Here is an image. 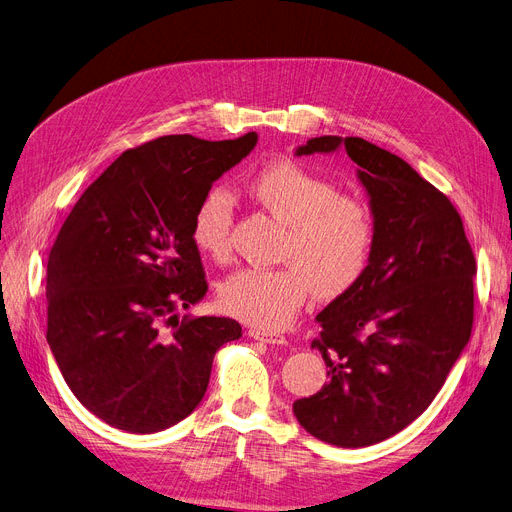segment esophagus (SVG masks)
<instances>
[{
	"label": "esophagus",
	"instance_id": "esophagus-1",
	"mask_svg": "<svg viewBox=\"0 0 512 512\" xmlns=\"http://www.w3.org/2000/svg\"><path fill=\"white\" fill-rule=\"evenodd\" d=\"M249 336L255 338V340H261V342H267V344H278V346H284L288 344L286 342V336L278 334V332H265V330H249Z\"/></svg>",
	"mask_w": 512,
	"mask_h": 512
}]
</instances>
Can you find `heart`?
Masks as SVG:
<instances>
[{
  "label": "heart",
  "mask_w": 512,
  "mask_h": 512,
  "mask_svg": "<svg viewBox=\"0 0 512 512\" xmlns=\"http://www.w3.org/2000/svg\"><path fill=\"white\" fill-rule=\"evenodd\" d=\"M245 193L286 226L274 270L247 267L224 280L220 303L236 319L263 330H278L294 319L313 290L336 299L351 290L367 270L373 249V220L355 197L336 191L321 176L276 159L245 180ZM232 207L211 188L195 207L193 245L205 257L224 261L230 253Z\"/></svg>",
  "instance_id": "obj_1"
}]
</instances>
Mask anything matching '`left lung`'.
Instances as JSON below:
<instances>
[{"mask_svg":"<svg viewBox=\"0 0 512 512\" xmlns=\"http://www.w3.org/2000/svg\"><path fill=\"white\" fill-rule=\"evenodd\" d=\"M346 151L369 197L373 249L361 280L315 319L328 367L292 405L311 436L378 444L436 398L473 328L475 257L459 211L405 159L359 137H315L294 155Z\"/></svg>","mask_w":512,"mask_h":512,"instance_id":"left-lung-1","label":"left lung"}]
</instances>
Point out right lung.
<instances>
[{"mask_svg":"<svg viewBox=\"0 0 512 512\" xmlns=\"http://www.w3.org/2000/svg\"><path fill=\"white\" fill-rule=\"evenodd\" d=\"M255 145L257 132L159 137L124 151L66 218L47 261V344L80 405L107 425H176L203 400L218 348L242 336L230 317L178 324L176 309L207 292L195 207Z\"/></svg>","mask_w":512,"mask_h":512,"instance_id":"obj_1","label":"right lung"}]
</instances>
